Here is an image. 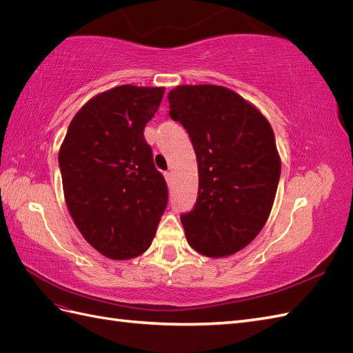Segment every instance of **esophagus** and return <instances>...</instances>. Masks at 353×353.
Wrapping results in <instances>:
<instances>
[{"label": "esophagus", "instance_id": "1", "mask_svg": "<svg viewBox=\"0 0 353 353\" xmlns=\"http://www.w3.org/2000/svg\"><path fill=\"white\" fill-rule=\"evenodd\" d=\"M165 179H166L168 185L172 184V179H174V176H172V172H165Z\"/></svg>", "mask_w": 353, "mask_h": 353}]
</instances>
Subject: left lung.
Wrapping results in <instances>:
<instances>
[{"label":"left lung","mask_w":353,"mask_h":353,"mask_svg":"<svg viewBox=\"0 0 353 353\" xmlns=\"http://www.w3.org/2000/svg\"><path fill=\"white\" fill-rule=\"evenodd\" d=\"M168 100L197 157V201L181 215L187 241L209 258L230 256L271 213L281 172L274 131L253 104L219 85H179Z\"/></svg>","instance_id":"8db88e82"}]
</instances>
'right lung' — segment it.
Returning a JSON list of instances; mask_svg holds the SVG:
<instances>
[{"label": "right lung", "mask_w": 353, "mask_h": 353, "mask_svg": "<svg viewBox=\"0 0 353 353\" xmlns=\"http://www.w3.org/2000/svg\"><path fill=\"white\" fill-rule=\"evenodd\" d=\"M165 88L121 87L85 103L59 152L63 191L83 239L114 261L150 248L168 205V187L153 162L144 128Z\"/></svg>", "instance_id": "obj_1"}]
</instances>
